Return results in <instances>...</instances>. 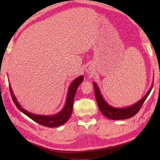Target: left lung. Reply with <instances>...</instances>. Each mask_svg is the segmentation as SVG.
I'll return each mask as SVG.
<instances>
[{
    "label": "left lung",
    "mask_w": 160,
    "mask_h": 160,
    "mask_svg": "<svg viewBox=\"0 0 160 160\" xmlns=\"http://www.w3.org/2000/svg\"><path fill=\"white\" fill-rule=\"evenodd\" d=\"M152 87H153V84H152L151 89H149L148 93L145 95V96L142 98L140 101L138 102L132 104V106L126 108H115L108 105L106 102H105L103 97L102 96L99 88L97 86L96 82H93L95 96H96V99L97 101L98 107H99L101 113H102L105 117L113 120H125V119H128L134 116V115L140 111L142 104H144V101L147 100L149 93H150L151 91Z\"/></svg>",
    "instance_id": "1"
}]
</instances>
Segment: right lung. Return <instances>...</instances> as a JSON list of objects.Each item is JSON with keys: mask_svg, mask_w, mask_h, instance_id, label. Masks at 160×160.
Returning a JSON list of instances; mask_svg holds the SVG:
<instances>
[{"mask_svg": "<svg viewBox=\"0 0 160 160\" xmlns=\"http://www.w3.org/2000/svg\"><path fill=\"white\" fill-rule=\"evenodd\" d=\"M83 79V76H80L76 78V79L71 83L69 90H68L65 105H64L62 109L61 110L59 113L52 115H36L32 113H30V112H28V111L24 109V108L20 106L18 102L17 101L15 96L13 95L11 85H9V89L13 102L16 104V107L18 108L22 113L26 115L27 116H28L29 118H31L33 121L37 122V123L40 124V125L45 126V127H57L64 124L71 117V115L73 111V105L75 95H76L78 86L82 83Z\"/></svg>", "mask_w": 160, "mask_h": 160, "instance_id": "add662e5", "label": "right lung"}]
</instances>
